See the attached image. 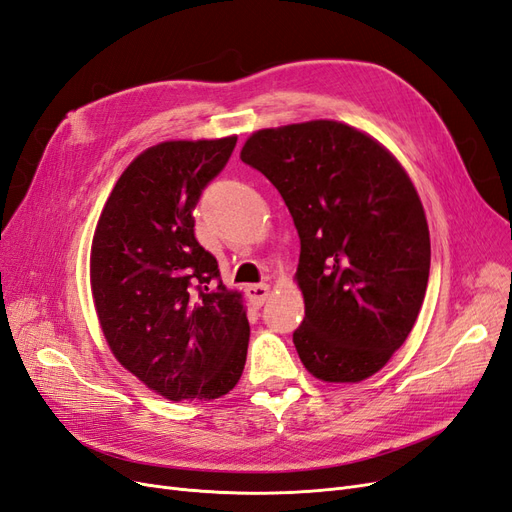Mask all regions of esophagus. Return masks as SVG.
Segmentation results:
<instances>
[{
  "label": "esophagus",
  "instance_id": "34e87169",
  "mask_svg": "<svg viewBox=\"0 0 512 512\" xmlns=\"http://www.w3.org/2000/svg\"><path fill=\"white\" fill-rule=\"evenodd\" d=\"M245 294H247V299H250V303L254 307H260L269 297V286L267 284H252V286L245 288Z\"/></svg>",
  "mask_w": 512,
  "mask_h": 512
}]
</instances>
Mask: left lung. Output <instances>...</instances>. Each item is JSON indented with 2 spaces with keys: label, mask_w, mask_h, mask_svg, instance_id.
<instances>
[{
  "label": "left lung",
  "mask_w": 512,
  "mask_h": 512,
  "mask_svg": "<svg viewBox=\"0 0 512 512\" xmlns=\"http://www.w3.org/2000/svg\"><path fill=\"white\" fill-rule=\"evenodd\" d=\"M241 160L275 185L299 232V359L324 382L376 374L410 335L429 280V228L406 170L327 119L258 130Z\"/></svg>",
  "instance_id": "8db88e82"
}]
</instances>
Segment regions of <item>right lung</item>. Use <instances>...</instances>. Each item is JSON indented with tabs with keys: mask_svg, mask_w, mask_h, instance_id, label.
<instances>
[{
	"mask_svg": "<svg viewBox=\"0 0 512 512\" xmlns=\"http://www.w3.org/2000/svg\"><path fill=\"white\" fill-rule=\"evenodd\" d=\"M237 136L143 151L108 196L91 243V292L108 346L170 401L218 399L243 374L250 322L218 260L194 237V207Z\"/></svg>",
	"mask_w": 512,
	"mask_h": 512,
	"instance_id": "1",
	"label": "right lung"
}]
</instances>
